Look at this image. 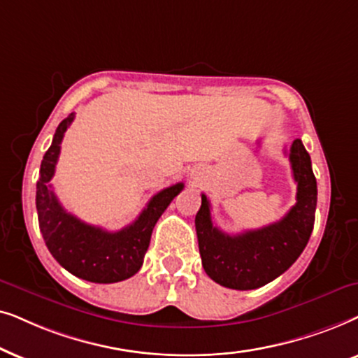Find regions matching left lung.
I'll return each instance as SVG.
<instances>
[{
  "mask_svg": "<svg viewBox=\"0 0 358 358\" xmlns=\"http://www.w3.org/2000/svg\"><path fill=\"white\" fill-rule=\"evenodd\" d=\"M298 183L296 204L278 222L229 236L211 219V204L201 194L194 217L203 268L214 282L232 289H255L273 282L292 266L306 247L317 203L316 176L303 142L293 141L288 152Z\"/></svg>",
  "mask_w": 358,
  "mask_h": 358,
  "instance_id": "left-lung-1",
  "label": "left lung"
}]
</instances>
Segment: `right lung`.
<instances>
[{
    "instance_id": "obj_1",
    "label": "right lung",
    "mask_w": 358,
    "mask_h": 358,
    "mask_svg": "<svg viewBox=\"0 0 358 358\" xmlns=\"http://www.w3.org/2000/svg\"><path fill=\"white\" fill-rule=\"evenodd\" d=\"M73 119L75 114L71 113L59 124L41 164L36 208L42 237L54 259L71 275L93 283L122 282L141 270L152 231L171 199L183 189V183L157 193L139 217L117 232L80 221L65 211L49 183L55 173L62 139Z\"/></svg>"
}]
</instances>
